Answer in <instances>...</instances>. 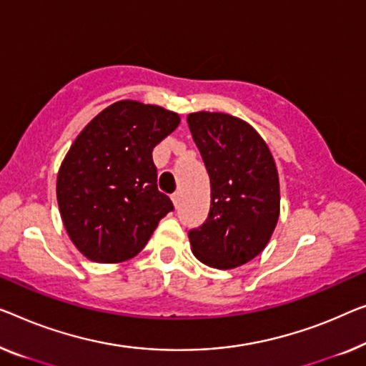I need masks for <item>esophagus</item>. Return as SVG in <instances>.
I'll use <instances>...</instances> for the list:
<instances>
[{"mask_svg": "<svg viewBox=\"0 0 366 366\" xmlns=\"http://www.w3.org/2000/svg\"><path fill=\"white\" fill-rule=\"evenodd\" d=\"M171 199H172V202H174V205L179 207V204H181V199H182V194L179 192V190H176V192H174V194L171 195Z\"/></svg>", "mask_w": 366, "mask_h": 366, "instance_id": "esophagus-1", "label": "esophagus"}]
</instances>
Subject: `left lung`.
Wrapping results in <instances>:
<instances>
[{
	"instance_id": "8db88e82",
	"label": "left lung",
	"mask_w": 366,
	"mask_h": 366,
	"mask_svg": "<svg viewBox=\"0 0 366 366\" xmlns=\"http://www.w3.org/2000/svg\"><path fill=\"white\" fill-rule=\"evenodd\" d=\"M187 123L210 177V212L189 232L195 258L233 269L256 258L280 218V177L252 124L227 113H190Z\"/></svg>"
}]
</instances>
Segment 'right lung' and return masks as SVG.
<instances>
[{
  "instance_id": "right-lung-1",
  "label": "right lung",
  "mask_w": 366,
  "mask_h": 366,
  "mask_svg": "<svg viewBox=\"0 0 366 366\" xmlns=\"http://www.w3.org/2000/svg\"><path fill=\"white\" fill-rule=\"evenodd\" d=\"M179 123V114L166 108L122 100L75 138L57 174V202L65 230L86 258H133L174 210L171 199L157 190L152 149Z\"/></svg>"
}]
</instances>
